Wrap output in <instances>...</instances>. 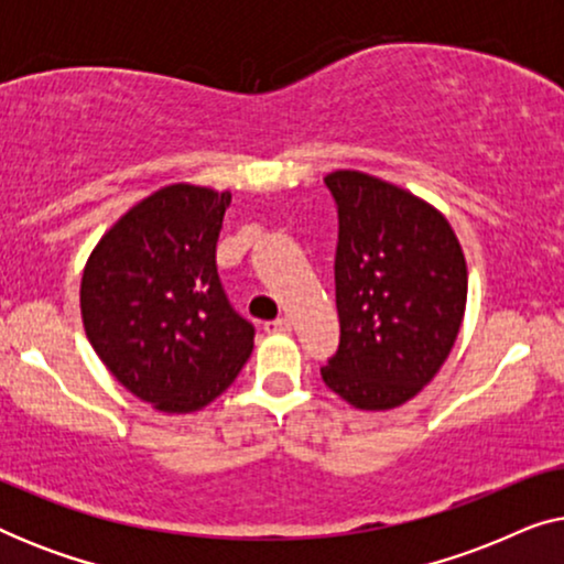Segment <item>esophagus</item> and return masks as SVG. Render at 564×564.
Wrapping results in <instances>:
<instances>
[{"label": "esophagus", "instance_id": "esophagus-1", "mask_svg": "<svg viewBox=\"0 0 564 564\" xmlns=\"http://www.w3.org/2000/svg\"><path fill=\"white\" fill-rule=\"evenodd\" d=\"M290 328H292V323L288 318H274V321H267L264 323L267 334H288Z\"/></svg>", "mask_w": 564, "mask_h": 564}]
</instances>
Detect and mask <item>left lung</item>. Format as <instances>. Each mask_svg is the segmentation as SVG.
I'll return each mask as SVG.
<instances>
[{"label":"left lung","mask_w":564,"mask_h":564,"mask_svg":"<svg viewBox=\"0 0 564 564\" xmlns=\"http://www.w3.org/2000/svg\"><path fill=\"white\" fill-rule=\"evenodd\" d=\"M336 203L338 349L323 382L361 411L403 405L457 341L467 267L446 218L411 192L361 172L328 174Z\"/></svg>","instance_id":"8db88e82"}]
</instances>
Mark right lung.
Segmentation results:
<instances>
[{"instance_id":"obj_1","label":"right lung","mask_w":564,"mask_h":564,"mask_svg":"<svg viewBox=\"0 0 564 564\" xmlns=\"http://www.w3.org/2000/svg\"><path fill=\"white\" fill-rule=\"evenodd\" d=\"M228 192L172 184L107 230L82 276V318L115 380L164 413L220 395L253 349L223 290L215 246Z\"/></svg>"}]
</instances>
